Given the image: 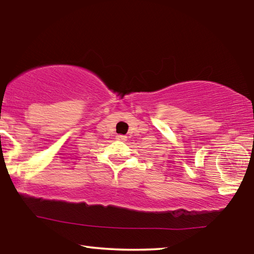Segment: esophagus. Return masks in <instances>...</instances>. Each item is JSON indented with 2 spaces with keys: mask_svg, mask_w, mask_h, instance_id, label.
Listing matches in <instances>:
<instances>
[{
  "mask_svg": "<svg viewBox=\"0 0 254 254\" xmlns=\"http://www.w3.org/2000/svg\"><path fill=\"white\" fill-rule=\"evenodd\" d=\"M127 136L125 135H117V139H119V141H126Z\"/></svg>",
  "mask_w": 254,
  "mask_h": 254,
  "instance_id": "1",
  "label": "esophagus"
}]
</instances>
